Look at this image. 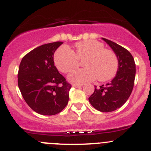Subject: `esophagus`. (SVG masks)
Wrapping results in <instances>:
<instances>
[{
	"label": "esophagus",
	"mask_w": 151,
	"mask_h": 151,
	"mask_svg": "<svg viewBox=\"0 0 151 151\" xmlns=\"http://www.w3.org/2000/svg\"><path fill=\"white\" fill-rule=\"evenodd\" d=\"M72 86L74 88H80V87H81V86H83V85L82 84H75V83H74V84H72Z\"/></svg>",
	"instance_id": "obj_1"
}]
</instances>
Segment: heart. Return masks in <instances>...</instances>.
I'll use <instances>...</instances> for the list:
<instances>
[{
  "instance_id": "1",
  "label": "heart",
  "mask_w": 151,
  "mask_h": 151,
  "mask_svg": "<svg viewBox=\"0 0 151 151\" xmlns=\"http://www.w3.org/2000/svg\"><path fill=\"white\" fill-rule=\"evenodd\" d=\"M85 68L74 70L68 76L74 83H84L94 79L104 82L112 79L119 65L117 55L104 48L103 43L95 40H86L74 45V51L63 46L55 55V63L61 72L69 73L83 61Z\"/></svg>"
}]
</instances>
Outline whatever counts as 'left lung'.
<instances>
[{"instance_id": "obj_1", "label": "left lung", "mask_w": 151, "mask_h": 151, "mask_svg": "<svg viewBox=\"0 0 151 151\" xmlns=\"http://www.w3.org/2000/svg\"><path fill=\"white\" fill-rule=\"evenodd\" d=\"M117 55L119 68L111 83L96 88L88 98L92 106L102 112L118 109L128 100L133 91L136 65L131 54L122 46L108 39L102 38Z\"/></svg>"}]
</instances>
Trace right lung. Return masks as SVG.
Masks as SVG:
<instances>
[{
    "label": "right lung",
    "mask_w": 151,
    "mask_h": 151,
    "mask_svg": "<svg viewBox=\"0 0 151 151\" xmlns=\"http://www.w3.org/2000/svg\"><path fill=\"white\" fill-rule=\"evenodd\" d=\"M63 43L54 42L35 48L23 57L19 66L17 81L22 96L40 114H59L68 102L71 85L54 63L55 52Z\"/></svg>",
    "instance_id": "obj_1"
}]
</instances>
